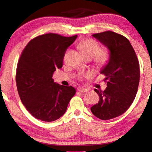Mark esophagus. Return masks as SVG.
<instances>
[{
  "label": "esophagus",
  "instance_id": "1",
  "mask_svg": "<svg viewBox=\"0 0 152 152\" xmlns=\"http://www.w3.org/2000/svg\"><path fill=\"white\" fill-rule=\"evenodd\" d=\"M78 90L79 92H81V93H84V92H86V91H88V89L85 88H82V87H78Z\"/></svg>",
  "mask_w": 152,
  "mask_h": 152
}]
</instances>
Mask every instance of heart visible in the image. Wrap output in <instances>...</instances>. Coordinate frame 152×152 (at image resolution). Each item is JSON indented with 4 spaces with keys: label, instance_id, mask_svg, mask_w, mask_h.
<instances>
[{
    "label": "heart",
    "instance_id": "1",
    "mask_svg": "<svg viewBox=\"0 0 152 152\" xmlns=\"http://www.w3.org/2000/svg\"><path fill=\"white\" fill-rule=\"evenodd\" d=\"M78 49L86 58L95 57L96 64L99 66H104L110 59V52L106 49H100L99 45L93 39H85L78 43Z\"/></svg>",
    "mask_w": 152,
    "mask_h": 152
}]
</instances>
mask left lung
<instances>
[{
    "instance_id": "left-lung-1",
    "label": "left lung",
    "mask_w": 152,
    "mask_h": 152,
    "mask_svg": "<svg viewBox=\"0 0 152 152\" xmlns=\"http://www.w3.org/2000/svg\"><path fill=\"white\" fill-rule=\"evenodd\" d=\"M92 36L110 52L109 61L100 72L105 76L107 87L103 91L94 90L99 102L91 107L96 117L107 120L124 114L133 102L140 78L139 64L126 37L112 31Z\"/></svg>"
}]
</instances>
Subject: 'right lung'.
Here are the masks:
<instances>
[{
    "label": "right lung",
    "mask_w": 152,
    "mask_h": 152,
    "mask_svg": "<svg viewBox=\"0 0 152 152\" xmlns=\"http://www.w3.org/2000/svg\"><path fill=\"white\" fill-rule=\"evenodd\" d=\"M76 38L46 34L31 40L22 51L17 66V88L23 105L37 119H59L75 95L74 87L55 83L52 76L62 67L65 53Z\"/></svg>",
    "instance_id": "1"
}]
</instances>
